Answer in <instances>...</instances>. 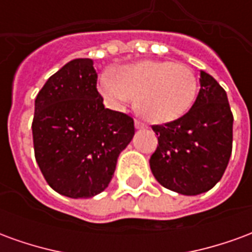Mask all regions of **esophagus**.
I'll use <instances>...</instances> for the list:
<instances>
[{
	"mask_svg": "<svg viewBox=\"0 0 252 252\" xmlns=\"http://www.w3.org/2000/svg\"><path fill=\"white\" fill-rule=\"evenodd\" d=\"M135 128H136V129H146L147 126H146L144 123H142L140 120H136L135 121Z\"/></svg>",
	"mask_w": 252,
	"mask_h": 252,
	"instance_id": "1",
	"label": "esophagus"
}]
</instances>
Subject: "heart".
Segmentation results:
<instances>
[{
    "mask_svg": "<svg viewBox=\"0 0 252 252\" xmlns=\"http://www.w3.org/2000/svg\"><path fill=\"white\" fill-rule=\"evenodd\" d=\"M99 93L116 109L136 97V109L146 120L163 124L178 120L191 108L197 79L190 67L169 61H143L104 77Z\"/></svg>",
    "mask_w": 252,
    "mask_h": 252,
    "instance_id": "b5f03b06",
    "label": "heart"
}]
</instances>
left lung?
<instances>
[{"mask_svg": "<svg viewBox=\"0 0 252 252\" xmlns=\"http://www.w3.org/2000/svg\"><path fill=\"white\" fill-rule=\"evenodd\" d=\"M200 92L190 110L153 126L158 147L150 167L159 184L184 195L205 193L221 180L232 153L233 116L225 90L200 72Z\"/></svg>", "mask_w": 252, "mask_h": 252, "instance_id": "8db88e82", "label": "left lung"}]
</instances>
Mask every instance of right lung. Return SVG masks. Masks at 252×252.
<instances>
[{"label":"right lung","instance_id":"1","mask_svg":"<svg viewBox=\"0 0 252 252\" xmlns=\"http://www.w3.org/2000/svg\"><path fill=\"white\" fill-rule=\"evenodd\" d=\"M93 61L79 58L48 78L35 99L36 162L47 184L70 198L104 191L135 135L133 119L104 106Z\"/></svg>","mask_w":252,"mask_h":252}]
</instances>
